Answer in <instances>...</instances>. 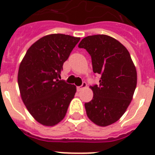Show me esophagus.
<instances>
[{
  "label": "esophagus",
  "instance_id": "obj_1",
  "mask_svg": "<svg viewBox=\"0 0 155 155\" xmlns=\"http://www.w3.org/2000/svg\"><path fill=\"white\" fill-rule=\"evenodd\" d=\"M86 82H85V81H83V83H82V85H80V86H78L77 87V90L78 91V92H80V91H81V90H83V89H85V87H86Z\"/></svg>",
  "mask_w": 155,
  "mask_h": 155
}]
</instances>
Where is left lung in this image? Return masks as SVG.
Instances as JSON below:
<instances>
[{
    "mask_svg": "<svg viewBox=\"0 0 155 155\" xmlns=\"http://www.w3.org/2000/svg\"><path fill=\"white\" fill-rule=\"evenodd\" d=\"M90 54L99 85L90 86L94 97L85 103L88 117L99 127L114 123L124 114L137 85V71L127 48L110 36H88L78 45Z\"/></svg>",
    "mask_w": 155,
    "mask_h": 155,
    "instance_id": "1",
    "label": "left lung"
}]
</instances>
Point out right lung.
Wrapping results in <instances>:
<instances>
[{
	"mask_svg": "<svg viewBox=\"0 0 155 155\" xmlns=\"http://www.w3.org/2000/svg\"><path fill=\"white\" fill-rule=\"evenodd\" d=\"M80 38L54 33L40 38L20 64L17 81L22 101L33 118L53 127L65 117L76 86L61 78L63 64Z\"/></svg>",
	"mask_w": 155,
	"mask_h": 155,
	"instance_id": "1",
	"label": "right lung"
}]
</instances>
